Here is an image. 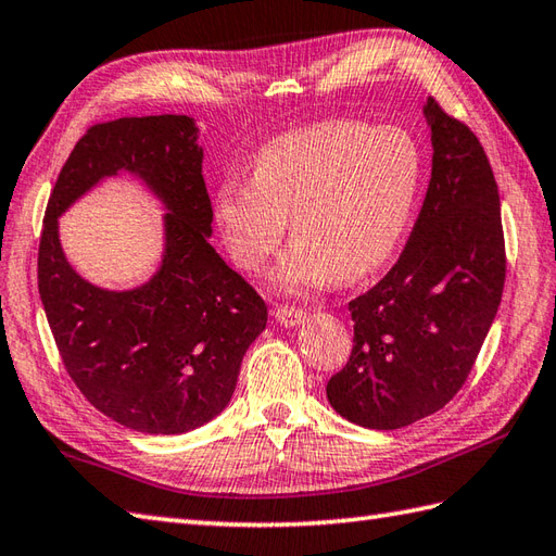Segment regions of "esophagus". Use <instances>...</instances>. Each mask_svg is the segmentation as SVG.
Returning a JSON list of instances; mask_svg holds the SVG:
<instances>
[{
  "label": "esophagus",
  "instance_id": "1",
  "mask_svg": "<svg viewBox=\"0 0 556 556\" xmlns=\"http://www.w3.org/2000/svg\"><path fill=\"white\" fill-rule=\"evenodd\" d=\"M276 320L282 328H294L306 320V312L294 309V306H278L276 309Z\"/></svg>",
  "mask_w": 556,
  "mask_h": 556
}]
</instances>
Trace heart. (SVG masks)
Returning <instances> with one entry per match:
<instances>
[{
	"label": "heart",
	"instance_id": "heart-1",
	"mask_svg": "<svg viewBox=\"0 0 556 556\" xmlns=\"http://www.w3.org/2000/svg\"><path fill=\"white\" fill-rule=\"evenodd\" d=\"M418 182L421 152L404 130L328 121L264 144L252 180L220 182L216 220L232 262L258 274L290 218L294 240L274 282L302 294L386 264L409 226Z\"/></svg>",
	"mask_w": 556,
	"mask_h": 556
}]
</instances>
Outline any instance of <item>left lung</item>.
<instances>
[{
    "mask_svg": "<svg viewBox=\"0 0 556 556\" xmlns=\"http://www.w3.org/2000/svg\"><path fill=\"white\" fill-rule=\"evenodd\" d=\"M424 116L433 168L421 214L390 274L350 302L352 356L326 386L332 409L374 430L409 426L459 392L497 316L507 270L483 144L430 97Z\"/></svg>",
    "mask_w": 556,
    "mask_h": 556,
    "instance_id": "obj_1",
    "label": "left lung"
}]
</instances>
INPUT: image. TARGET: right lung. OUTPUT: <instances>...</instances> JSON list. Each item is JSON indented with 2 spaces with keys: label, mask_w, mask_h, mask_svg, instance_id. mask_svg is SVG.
<instances>
[{
  "label": "right lung",
  "mask_w": 556,
  "mask_h": 556,
  "mask_svg": "<svg viewBox=\"0 0 556 556\" xmlns=\"http://www.w3.org/2000/svg\"><path fill=\"white\" fill-rule=\"evenodd\" d=\"M194 118L130 116L92 126L49 197L37 288L68 376L116 424L180 435L226 409L266 304L208 242L212 202ZM128 173L167 214L165 252L138 289L85 281L65 258L58 216L102 179Z\"/></svg>",
  "instance_id": "right-lung-1"
}]
</instances>
